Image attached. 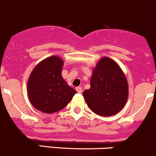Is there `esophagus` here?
<instances>
[{
    "mask_svg": "<svg viewBox=\"0 0 156 156\" xmlns=\"http://www.w3.org/2000/svg\"><path fill=\"white\" fill-rule=\"evenodd\" d=\"M76 90L78 93H82V92H83V89H82V87H76Z\"/></svg>",
    "mask_w": 156,
    "mask_h": 156,
    "instance_id": "34e87169",
    "label": "esophagus"
}]
</instances>
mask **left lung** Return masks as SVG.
Here are the masks:
<instances>
[{"label": "left lung", "instance_id": "8db88e82", "mask_svg": "<svg viewBox=\"0 0 156 156\" xmlns=\"http://www.w3.org/2000/svg\"><path fill=\"white\" fill-rule=\"evenodd\" d=\"M128 83L125 74L114 60L103 57L93 69L90 89L83 95L89 108L103 117L121 112L127 101Z\"/></svg>", "mask_w": 156, "mask_h": 156}]
</instances>
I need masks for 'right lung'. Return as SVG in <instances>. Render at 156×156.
Here are the masks:
<instances>
[{
	"instance_id": "add662e5",
	"label": "right lung",
	"mask_w": 156,
	"mask_h": 156,
	"mask_svg": "<svg viewBox=\"0 0 156 156\" xmlns=\"http://www.w3.org/2000/svg\"><path fill=\"white\" fill-rule=\"evenodd\" d=\"M64 61L57 55L40 61L27 82V95L31 104L41 112L52 114L64 108L76 93L64 80Z\"/></svg>"
}]
</instances>
